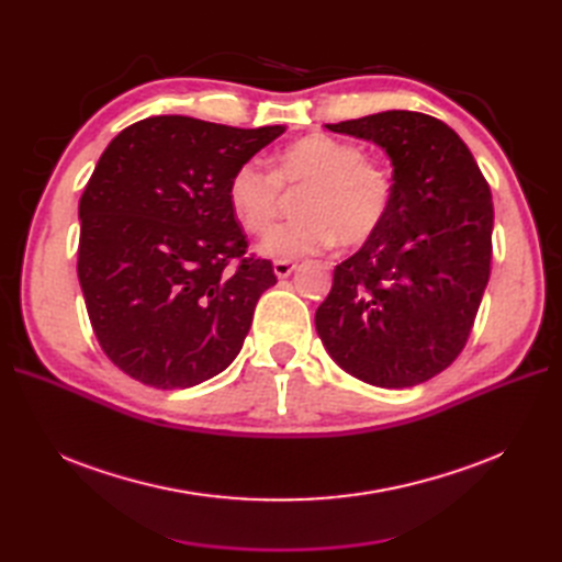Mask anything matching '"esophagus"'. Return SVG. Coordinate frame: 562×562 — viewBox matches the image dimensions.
Listing matches in <instances>:
<instances>
[{"label": "esophagus", "instance_id": "34e87169", "mask_svg": "<svg viewBox=\"0 0 562 562\" xmlns=\"http://www.w3.org/2000/svg\"><path fill=\"white\" fill-rule=\"evenodd\" d=\"M295 262H285V260H277L274 262V274L279 277V279H285V277H291L293 271H295Z\"/></svg>", "mask_w": 562, "mask_h": 562}]
</instances>
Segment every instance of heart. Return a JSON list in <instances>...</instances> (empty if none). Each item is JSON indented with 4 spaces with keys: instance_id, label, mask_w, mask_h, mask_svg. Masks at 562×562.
Masks as SVG:
<instances>
[{
    "instance_id": "b5f03b06",
    "label": "heart",
    "mask_w": 562,
    "mask_h": 562,
    "mask_svg": "<svg viewBox=\"0 0 562 562\" xmlns=\"http://www.w3.org/2000/svg\"><path fill=\"white\" fill-rule=\"evenodd\" d=\"M283 192H300L295 223L260 241L267 258L295 262L339 241L361 246L384 225L394 201L389 168L363 157V149L330 135L314 133L281 147L271 173L258 161L234 168L227 187L229 209L246 232L267 234L283 206Z\"/></svg>"
}]
</instances>
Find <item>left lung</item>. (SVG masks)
Listing matches in <instances>:
<instances>
[{
    "mask_svg": "<svg viewBox=\"0 0 562 562\" xmlns=\"http://www.w3.org/2000/svg\"><path fill=\"white\" fill-rule=\"evenodd\" d=\"M375 143L394 168V201L378 234L339 262L316 333L356 380L405 389L464 349L492 260L490 187L464 140L422 112L389 110L326 124Z\"/></svg>",
    "mask_w": 562,
    "mask_h": 562,
    "instance_id": "8db88e82",
    "label": "left lung"
}]
</instances>
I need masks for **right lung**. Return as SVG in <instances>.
I'll use <instances>...</instances> for the list:
<instances>
[{"mask_svg":"<svg viewBox=\"0 0 562 562\" xmlns=\"http://www.w3.org/2000/svg\"><path fill=\"white\" fill-rule=\"evenodd\" d=\"M283 131L147 116L98 159L79 199L77 274L98 342L128 378L187 389L241 351L277 277L269 260L244 255L227 187Z\"/></svg>","mask_w":562,"mask_h":562,"instance_id":"right-lung-1","label":"right lung"}]
</instances>
